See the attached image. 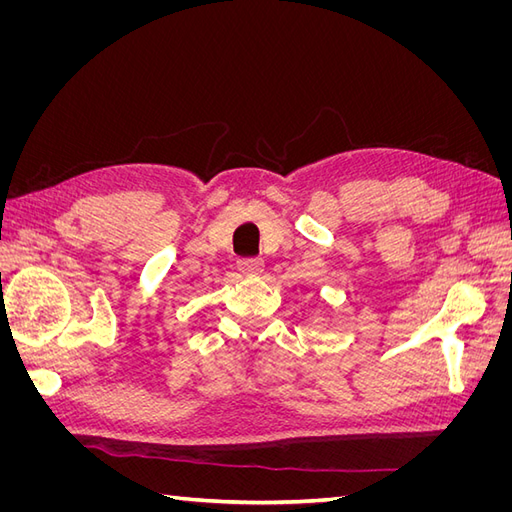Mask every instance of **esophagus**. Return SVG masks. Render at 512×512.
Wrapping results in <instances>:
<instances>
[{
  "label": "esophagus",
  "instance_id": "1",
  "mask_svg": "<svg viewBox=\"0 0 512 512\" xmlns=\"http://www.w3.org/2000/svg\"><path fill=\"white\" fill-rule=\"evenodd\" d=\"M239 269L245 275H258V273H262V269H265V262H262V258H256V256L241 258L239 260Z\"/></svg>",
  "mask_w": 512,
  "mask_h": 512
}]
</instances>
